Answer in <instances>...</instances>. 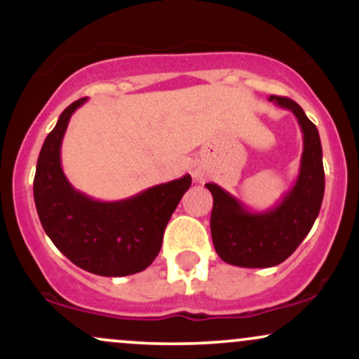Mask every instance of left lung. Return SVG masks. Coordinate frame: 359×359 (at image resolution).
I'll list each match as a JSON object with an SVG mask.
<instances>
[{
  "instance_id": "1",
  "label": "left lung",
  "mask_w": 359,
  "mask_h": 359,
  "mask_svg": "<svg viewBox=\"0 0 359 359\" xmlns=\"http://www.w3.org/2000/svg\"><path fill=\"white\" fill-rule=\"evenodd\" d=\"M292 111L304 135V151L294 187L265 212H253L217 184H205L212 194L211 234L222 262L245 269H269L297 250L319 216L324 197L323 147L319 131L295 101L270 96Z\"/></svg>"
}]
</instances>
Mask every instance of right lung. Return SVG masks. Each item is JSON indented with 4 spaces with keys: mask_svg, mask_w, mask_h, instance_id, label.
<instances>
[{
    "mask_svg": "<svg viewBox=\"0 0 359 359\" xmlns=\"http://www.w3.org/2000/svg\"><path fill=\"white\" fill-rule=\"evenodd\" d=\"M74 101L40 150L34 199L45 233L74 265L101 277H126L151 265L172 212L191 187V175L158 184L123 201H96L72 187L62 170L60 147Z\"/></svg>",
    "mask_w": 359,
    "mask_h": 359,
    "instance_id": "add662e5",
    "label": "right lung"
}]
</instances>
